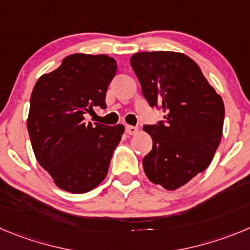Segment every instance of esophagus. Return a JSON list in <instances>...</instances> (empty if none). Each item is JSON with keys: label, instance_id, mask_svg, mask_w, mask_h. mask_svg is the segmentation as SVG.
<instances>
[{"label": "esophagus", "instance_id": "esophagus-1", "mask_svg": "<svg viewBox=\"0 0 250 250\" xmlns=\"http://www.w3.org/2000/svg\"><path fill=\"white\" fill-rule=\"evenodd\" d=\"M125 132L129 134V136H134L139 132L138 127H134V125H125Z\"/></svg>", "mask_w": 250, "mask_h": 250}]
</instances>
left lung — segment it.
Instances as JSON below:
<instances>
[{
    "label": "left lung",
    "mask_w": 250,
    "mask_h": 250,
    "mask_svg": "<svg viewBox=\"0 0 250 250\" xmlns=\"http://www.w3.org/2000/svg\"><path fill=\"white\" fill-rule=\"evenodd\" d=\"M130 65L150 107L164 121L144 125L153 149L143 159L146 178L176 190L211 164L222 138L225 104L191 58L175 51H143Z\"/></svg>",
    "instance_id": "obj_1"
}]
</instances>
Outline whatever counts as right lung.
Here are the masks:
<instances>
[{
	"label": "right lung",
	"mask_w": 250,
	"mask_h": 250,
	"mask_svg": "<svg viewBox=\"0 0 250 250\" xmlns=\"http://www.w3.org/2000/svg\"><path fill=\"white\" fill-rule=\"evenodd\" d=\"M117 64L108 55L71 54L37 81L27 127L34 155L55 185L85 193L104 181L125 127L85 123V114L106 108Z\"/></svg>",
	"instance_id": "1"
}]
</instances>
